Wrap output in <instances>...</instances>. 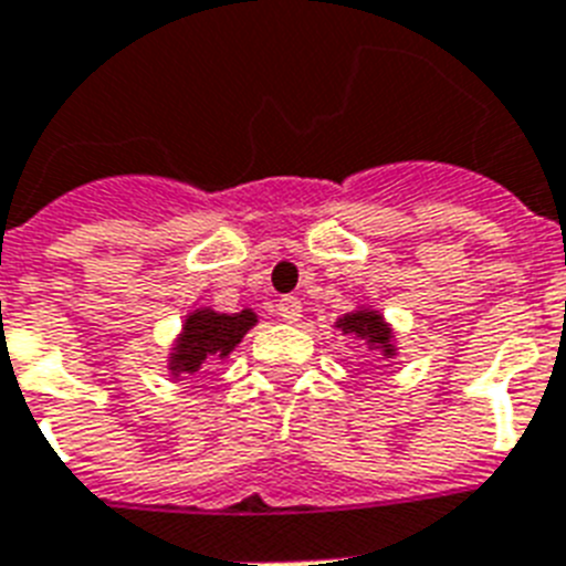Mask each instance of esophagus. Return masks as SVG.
<instances>
[{
    "mask_svg": "<svg viewBox=\"0 0 566 566\" xmlns=\"http://www.w3.org/2000/svg\"><path fill=\"white\" fill-rule=\"evenodd\" d=\"M275 314L282 316L284 323H296L298 316H302V302H298L296 296L279 298V305H275Z\"/></svg>",
    "mask_w": 566,
    "mask_h": 566,
    "instance_id": "obj_1",
    "label": "esophagus"
}]
</instances>
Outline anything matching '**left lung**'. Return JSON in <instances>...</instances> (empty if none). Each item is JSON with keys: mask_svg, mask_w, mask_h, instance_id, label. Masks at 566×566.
I'll list each match as a JSON object with an SVG mask.
<instances>
[{"mask_svg": "<svg viewBox=\"0 0 566 566\" xmlns=\"http://www.w3.org/2000/svg\"><path fill=\"white\" fill-rule=\"evenodd\" d=\"M334 328H339L343 334H348V337L363 339V343H366L371 352H380L384 357L398 355V348H395L392 325H389L387 319H384V314H380V311H375L371 305L357 307V311H348V314H343Z\"/></svg>", "mask_w": 566, "mask_h": 566, "instance_id": "left-lung-1", "label": "left lung"}]
</instances>
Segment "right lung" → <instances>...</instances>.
Here are the masks:
<instances>
[{
	"instance_id": "add662e5",
	"label": "right lung",
	"mask_w": 566,
	"mask_h": 566,
	"mask_svg": "<svg viewBox=\"0 0 566 566\" xmlns=\"http://www.w3.org/2000/svg\"><path fill=\"white\" fill-rule=\"evenodd\" d=\"M259 323V314L252 307H243L238 314H220L214 307H197L182 319V331L177 334L168 355V371L179 375H197L209 371L214 363L227 360L243 339V334Z\"/></svg>"
}]
</instances>
